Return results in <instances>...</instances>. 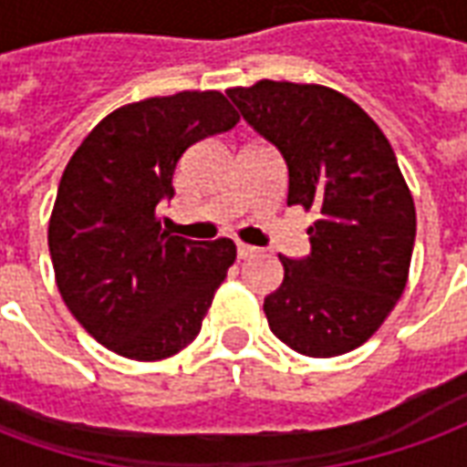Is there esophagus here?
<instances>
[{"label":"esophagus","instance_id":"34e87169","mask_svg":"<svg viewBox=\"0 0 467 467\" xmlns=\"http://www.w3.org/2000/svg\"><path fill=\"white\" fill-rule=\"evenodd\" d=\"M236 251H238V258H251L258 254V248L248 246V244H238Z\"/></svg>","mask_w":467,"mask_h":467}]
</instances>
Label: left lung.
<instances>
[{
	"instance_id": "8db88e82",
	"label": "left lung",
	"mask_w": 467,
	"mask_h": 467,
	"mask_svg": "<svg viewBox=\"0 0 467 467\" xmlns=\"http://www.w3.org/2000/svg\"><path fill=\"white\" fill-rule=\"evenodd\" d=\"M284 154L288 206L318 211L311 254L281 258L264 313L278 341L311 358L358 348L408 284L415 203L380 126L341 91L261 79L226 91Z\"/></svg>"
}]
</instances>
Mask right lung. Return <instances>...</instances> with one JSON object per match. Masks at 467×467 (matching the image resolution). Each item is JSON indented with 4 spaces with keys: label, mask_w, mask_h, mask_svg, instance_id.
Returning <instances> with one entry per match:
<instances>
[{
    "label": "right lung",
    "mask_w": 467,
    "mask_h": 467,
    "mask_svg": "<svg viewBox=\"0 0 467 467\" xmlns=\"http://www.w3.org/2000/svg\"><path fill=\"white\" fill-rule=\"evenodd\" d=\"M236 124L221 91L134 101L101 119L61 173L49 219L57 288L87 333L124 358L186 348L236 261L231 238L189 241L159 221L183 151Z\"/></svg>",
    "instance_id": "right-lung-1"
}]
</instances>
